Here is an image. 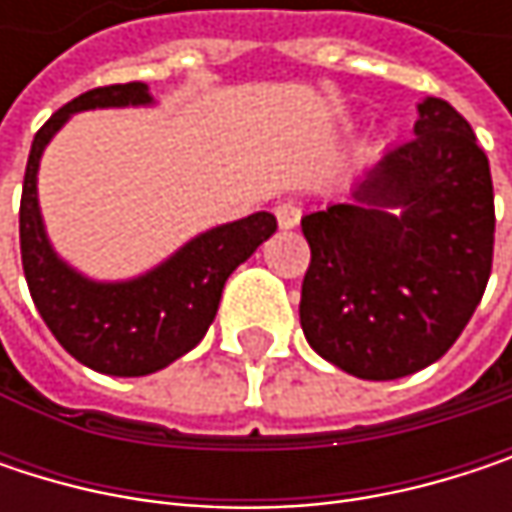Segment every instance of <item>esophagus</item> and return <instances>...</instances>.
Here are the masks:
<instances>
[{
    "label": "esophagus",
    "mask_w": 512,
    "mask_h": 512,
    "mask_svg": "<svg viewBox=\"0 0 512 512\" xmlns=\"http://www.w3.org/2000/svg\"><path fill=\"white\" fill-rule=\"evenodd\" d=\"M275 219H278L281 228H296L299 219H302V210L293 201H278L275 204Z\"/></svg>",
    "instance_id": "1"
}]
</instances>
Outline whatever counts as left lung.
Instances as JSON below:
<instances>
[{"mask_svg": "<svg viewBox=\"0 0 512 512\" xmlns=\"http://www.w3.org/2000/svg\"><path fill=\"white\" fill-rule=\"evenodd\" d=\"M311 263L299 320L317 356L358 379H400L445 356L492 272L489 159L439 97L418 106L415 136L353 189L302 219Z\"/></svg>", "mask_w": 512, "mask_h": 512, "instance_id": "left-lung-1", "label": "left lung"}]
</instances>
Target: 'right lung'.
I'll return each mask as SVG.
<instances>
[{"label": "right lung", "instance_id": "obj_1", "mask_svg": "<svg viewBox=\"0 0 512 512\" xmlns=\"http://www.w3.org/2000/svg\"><path fill=\"white\" fill-rule=\"evenodd\" d=\"M151 103L154 97L145 82L79 94L35 133L23 180L20 255L32 302L70 356L109 376H148L186 356L207 335L228 275L278 228L275 216L260 210L198 234L151 272L130 281L85 278L55 255L38 207L44 148L76 112Z\"/></svg>", "mask_w": 512, "mask_h": 512}]
</instances>
